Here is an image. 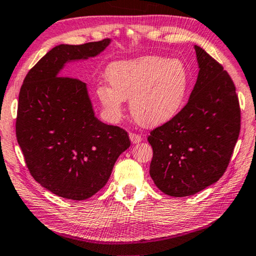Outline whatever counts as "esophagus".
Returning a JSON list of instances; mask_svg holds the SVG:
<instances>
[{
    "label": "esophagus",
    "mask_w": 256,
    "mask_h": 256,
    "mask_svg": "<svg viewBox=\"0 0 256 256\" xmlns=\"http://www.w3.org/2000/svg\"><path fill=\"white\" fill-rule=\"evenodd\" d=\"M130 140H131L132 144H139L141 140H142V136L136 134V133H130Z\"/></svg>",
    "instance_id": "34e87169"
}]
</instances>
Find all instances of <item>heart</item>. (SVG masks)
<instances>
[{"label": "heart", "instance_id": "obj_1", "mask_svg": "<svg viewBox=\"0 0 256 256\" xmlns=\"http://www.w3.org/2000/svg\"><path fill=\"white\" fill-rule=\"evenodd\" d=\"M96 96L107 118L118 122L124 102L130 99L131 114L142 126H158L181 110L190 88V74L179 59L144 56L109 64Z\"/></svg>", "mask_w": 256, "mask_h": 256}]
</instances>
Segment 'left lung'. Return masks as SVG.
<instances>
[{"instance_id": "8db88e82", "label": "left lung", "mask_w": 256, "mask_h": 256, "mask_svg": "<svg viewBox=\"0 0 256 256\" xmlns=\"http://www.w3.org/2000/svg\"><path fill=\"white\" fill-rule=\"evenodd\" d=\"M197 80L171 120L150 132V176L164 194L186 197L216 184L228 168L240 131L234 84L223 67L194 46Z\"/></svg>"}]
</instances>
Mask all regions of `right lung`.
Returning a JSON list of instances; mask_svg holds the SVG:
<instances>
[{
  "instance_id": "add662e5",
  "label": "right lung",
  "mask_w": 256,
  "mask_h": 256,
  "mask_svg": "<svg viewBox=\"0 0 256 256\" xmlns=\"http://www.w3.org/2000/svg\"><path fill=\"white\" fill-rule=\"evenodd\" d=\"M110 40L54 46L20 88L16 134L27 168L40 186L66 200L98 192L131 144L125 130L94 116L86 84L62 74L64 64L96 56Z\"/></svg>"
}]
</instances>
